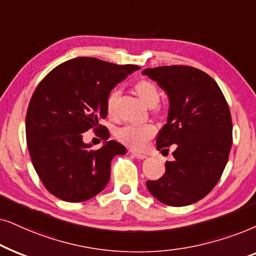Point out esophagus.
I'll list each match as a JSON object with an SVG mask.
<instances>
[{"label": "esophagus", "instance_id": "esophagus-1", "mask_svg": "<svg viewBox=\"0 0 256 256\" xmlns=\"http://www.w3.org/2000/svg\"><path fill=\"white\" fill-rule=\"evenodd\" d=\"M131 154H132V156H134V158H137V159H146V158H148V156H146V154H142V153H138V152H132Z\"/></svg>", "mask_w": 256, "mask_h": 256}]
</instances>
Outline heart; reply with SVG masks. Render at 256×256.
Wrapping results in <instances>:
<instances>
[{"instance_id":"obj_1","label":"heart","mask_w":256,"mask_h":256,"mask_svg":"<svg viewBox=\"0 0 256 256\" xmlns=\"http://www.w3.org/2000/svg\"><path fill=\"white\" fill-rule=\"evenodd\" d=\"M136 92L138 96L144 100L146 105L150 108H154L160 100V92L158 88L156 86L154 83L150 80H139L136 84ZM120 96V91L118 88L111 91L108 94L106 100V112L110 117H114L116 111H117V103ZM156 134L154 126L151 124L144 125H124L116 130L114 136L118 142L124 144L128 148L136 151H140L144 150L148 145L150 139H151Z\"/></svg>"}]
</instances>
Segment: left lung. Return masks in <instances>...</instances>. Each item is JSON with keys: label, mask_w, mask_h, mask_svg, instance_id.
Instances as JSON below:
<instances>
[{"label": "left lung", "mask_w": 256, "mask_h": 256, "mask_svg": "<svg viewBox=\"0 0 256 256\" xmlns=\"http://www.w3.org/2000/svg\"><path fill=\"white\" fill-rule=\"evenodd\" d=\"M142 74L168 97V122L156 137V150L176 146L164 176L148 180L146 187L165 205H190L214 188L226 166L233 142L230 108L216 82L196 68H148Z\"/></svg>", "instance_id": "8db88e82"}]
</instances>
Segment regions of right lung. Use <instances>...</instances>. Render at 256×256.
<instances>
[{
    "instance_id": "right-lung-1",
    "label": "right lung",
    "mask_w": 256,
    "mask_h": 256,
    "mask_svg": "<svg viewBox=\"0 0 256 256\" xmlns=\"http://www.w3.org/2000/svg\"><path fill=\"white\" fill-rule=\"evenodd\" d=\"M140 68L118 66L92 57L66 60L36 88L26 117V144L40 182L64 202H80L105 188L111 160L126 148L108 140L106 100L118 83ZM102 130L104 145L94 152L82 142L88 128Z\"/></svg>"
}]
</instances>
